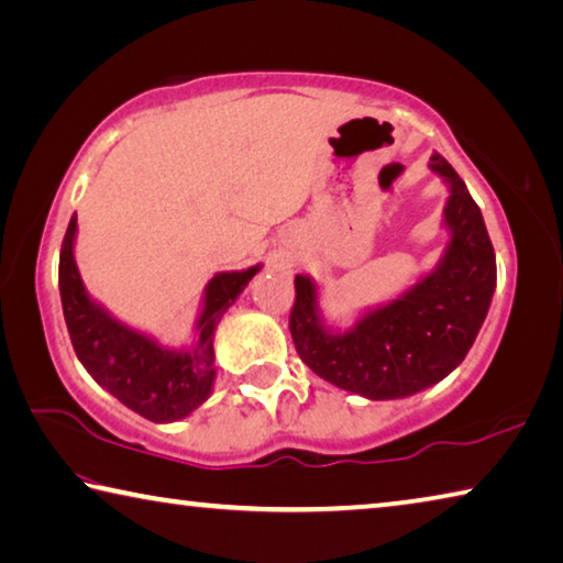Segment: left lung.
<instances>
[{"label": "left lung", "instance_id": "obj_1", "mask_svg": "<svg viewBox=\"0 0 563 563\" xmlns=\"http://www.w3.org/2000/svg\"><path fill=\"white\" fill-rule=\"evenodd\" d=\"M430 168L450 190L442 216L450 241L430 273L389 302L362 310L350 328L328 325L318 283L295 275V350L318 377L360 397L402 399L460 367L497 288V258L479 206L444 156L434 154Z\"/></svg>", "mask_w": 563, "mask_h": 563}]
</instances>
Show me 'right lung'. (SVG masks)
I'll list each match as a JSON object with an SVG mask.
<instances>
[{
    "instance_id": "1",
    "label": "right lung",
    "mask_w": 563,
    "mask_h": 563,
    "mask_svg": "<svg viewBox=\"0 0 563 563\" xmlns=\"http://www.w3.org/2000/svg\"><path fill=\"white\" fill-rule=\"evenodd\" d=\"M76 213L59 253V292L66 330L84 369L119 402L151 422H178L201 407L216 383V328L263 265L216 273L203 288L194 342L166 347L126 325L89 295L74 261Z\"/></svg>"
}]
</instances>
